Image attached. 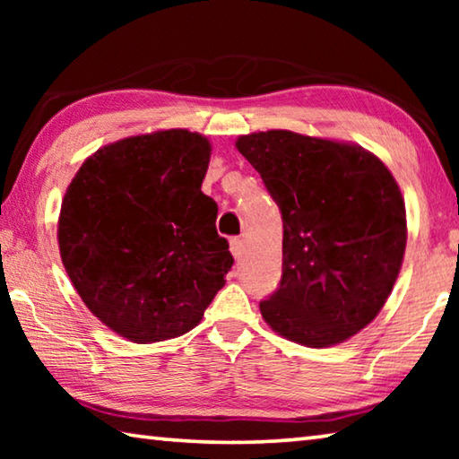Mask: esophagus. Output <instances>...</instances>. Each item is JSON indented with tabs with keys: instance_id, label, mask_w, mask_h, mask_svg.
<instances>
[{
	"instance_id": "1",
	"label": "esophagus",
	"mask_w": 459,
	"mask_h": 459,
	"mask_svg": "<svg viewBox=\"0 0 459 459\" xmlns=\"http://www.w3.org/2000/svg\"><path fill=\"white\" fill-rule=\"evenodd\" d=\"M230 253H232V257H235L237 261L243 257V253H245V245H243V240L240 238H230Z\"/></svg>"
}]
</instances>
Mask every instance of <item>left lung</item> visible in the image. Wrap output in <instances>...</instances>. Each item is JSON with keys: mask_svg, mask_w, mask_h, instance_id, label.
Listing matches in <instances>:
<instances>
[{"mask_svg": "<svg viewBox=\"0 0 459 459\" xmlns=\"http://www.w3.org/2000/svg\"><path fill=\"white\" fill-rule=\"evenodd\" d=\"M283 221V273L259 304L287 340L344 342L375 320L401 271L405 202L362 147L273 129L238 137Z\"/></svg>", "mask_w": 459, "mask_h": 459, "instance_id": "1", "label": "left lung"}]
</instances>
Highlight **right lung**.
Segmentation results:
<instances>
[{"label":"right lung","instance_id":"add662e5","mask_svg":"<svg viewBox=\"0 0 459 459\" xmlns=\"http://www.w3.org/2000/svg\"><path fill=\"white\" fill-rule=\"evenodd\" d=\"M211 143L186 129L121 139L84 161L65 194L60 257L92 314L150 344L196 325L232 255L202 192Z\"/></svg>","mask_w":459,"mask_h":459}]
</instances>
